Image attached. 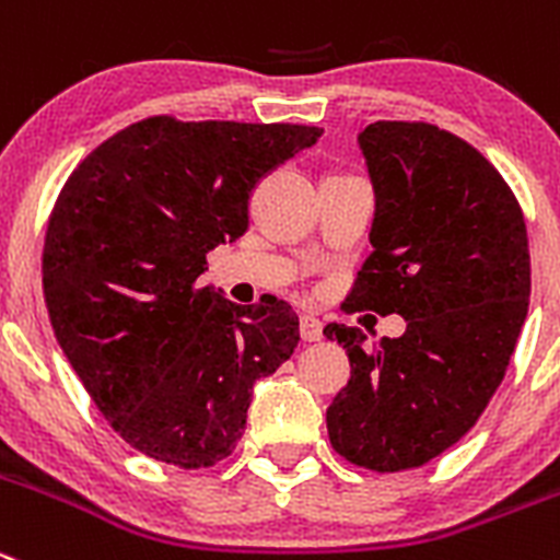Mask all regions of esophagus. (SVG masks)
Instances as JSON below:
<instances>
[{"label": "esophagus", "instance_id": "obj_1", "mask_svg": "<svg viewBox=\"0 0 560 560\" xmlns=\"http://www.w3.org/2000/svg\"><path fill=\"white\" fill-rule=\"evenodd\" d=\"M301 339L304 342H320L323 339V323L317 317L304 315L301 317Z\"/></svg>", "mask_w": 560, "mask_h": 560}]
</instances>
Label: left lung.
I'll list each match as a JSON object with an SVG mask.
<instances>
[{
  "label": "left lung",
  "mask_w": 560,
  "mask_h": 560,
  "mask_svg": "<svg viewBox=\"0 0 560 560\" xmlns=\"http://www.w3.org/2000/svg\"><path fill=\"white\" fill-rule=\"evenodd\" d=\"M375 187L373 250L345 312L404 315L406 334L364 345L328 323L351 381L326 411L331 447L375 472L442 456L503 381L530 298V250L509 182L467 140L425 121L359 135Z\"/></svg>",
  "instance_id": "left-lung-1"
}]
</instances>
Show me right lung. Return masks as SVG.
<instances>
[{"instance_id": "1", "label": "right lung", "mask_w": 560, "mask_h": 560, "mask_svg": "<svg viewBox=\"0 0 560 560\" xmlns=\"http://www.w3.org/2000/svg\"><path fill=\"white\" fill-rule=\"evenodd\" d=\"M320 135L151 115L62 185L44 240L46 310L91 400L135 451L182 469L232 456L256 378L298 348L290 304L237 306L198 276L209 250L245 234L256 182Z\"/></svg>"}]
</instances>
